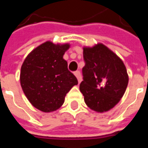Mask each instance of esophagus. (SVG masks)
I'll return each instance as SVG.
<instances>
[{"instance_id": "obj_1", "label": "esophagus", "mask_w": 148, "mask_h": 148, "mask_svg": "<svg viewBox=\"0 0 148 148\" xmlns=\"http://www.w3.org/2000/svg\"><path fill=\"white\" fill-rule=\"evenodd\" d=\"M74 74V75L76 76V77H77V81H78V83H80L81 80H82V78H81V75H80V72H79V71H75Z\"/></svg>"}]
</instances>
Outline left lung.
<instances>
[{
  "label": "left lung",
  "mask_w": 148,
  "mask_h": 148,
  "mask_svg": "<svg viewBox=\"0 0 148 148\" xmlns=\"http://www.w3.org/2000/svg\"><path fill=\"white\" fill-rule=\"evenodd\" d=\"M83 81L80 84L86 106L97 112L109 111L124 96L128 75L120 57L103 43L84 47Z\"/></svg>",
  "instance_id": "left-lung-1"
}]
</instances>
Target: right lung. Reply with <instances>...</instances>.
Wrapping results in <instances>:
<instances>
[{
  "label": "right lung",
  "instance_id": "right-lung-1",
  "mask_svg": "<svg viewBox=\"0 0 148 148\" xmlns=\"http://www.w3.org/2000/svg\"><path fill=\"white\" fill-rule=\"evenodd\" d=\"M70 43L47 41L32 50L21 66L20 81L25 96L32 106L43 112L58 109L71 88L77 85L63 58Z\"/></svg>",
  "mask_w": 148,
  "mask_h": 148
}]
</instances>
